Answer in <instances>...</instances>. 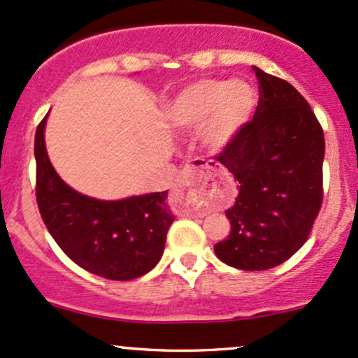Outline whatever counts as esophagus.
<instances>
[{
	"mask_svg": "<svg viewBox=\"0 0 358 358\" xmlns=\"http://www.w3.org/2000/svg\"><path fill=\"white\" fill-rule=\"evenodd\" d=\"M207 166L208 163L203 162V159H193L192 163L185 165L183 170L180 171L178 176H176V185H178V187H187V185H190L193 176L196 175V171L205 170ZM190 213H193V215H205L203 212H190Z\"/></svg>",
	"mask_w": 358,
	"mask_h": 358,
	"instance_id": "esophagus-1",
	"label": "esophagus"
}]
</instances>
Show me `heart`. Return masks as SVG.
Listing matches in <instances>:
<instances>
[{
  "instance_id": "heart-1",
  "label": "heart",
  "mask_w": 358,
  "mask_h": 358,
  "mask_svg": "<svg viewBox=\"0 0 358 358\" xmlns=\"http://www.w3.org/2000/svg\"><path fill=\"white\" fill-rule=\"evenodd\" d=\"M256 89L245 80L202 79L185 87L171 104L175 124L187 129L205 127V143L213 150L227 145L252 116Z\"/></svg>"
}]
</instances>
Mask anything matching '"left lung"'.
Wrapping results in <instances>:
<instances>
[{
	"mask_svg": "<svg viewBox=\"0 0 358 358\" xmlns=\"http://www.w3.org/2000/svg\"><path fill=\"white\" fill-rule=\"evenodd\" d=\"M254 72V117L215 156L239 183V195L225 210L231 234L213 250L242 271L287 261L308 241L323 202L322 124L289 82L257 67Z\"/></svg>",
	"mask_w": 358,
	"mask_h": 358,
	"instance_id": "left-lung-1",
	"label": "left lung"
}]
</instances>
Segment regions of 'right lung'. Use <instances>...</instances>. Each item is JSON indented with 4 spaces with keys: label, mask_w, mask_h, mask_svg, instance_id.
<instances>
[{
    "label": "right lung",
    "mask_w": 358,
    "mask_h": 358,
    "mask_svg": "<svg viewBox=\"0 0 358 358\" xmlns=\"http://www.w3.org/2000/svg\"><path fill=\"white\" fill-rule=\"evenodd\" d=\"M42 119L35 134L36 203L60 249L96 276L129 281L150 273L165 249L173 213L166 192L106 202L82 195L53 170L45 148Z\"/></svg>",
    "instance_id": "obj_1"
}]
</instances>
